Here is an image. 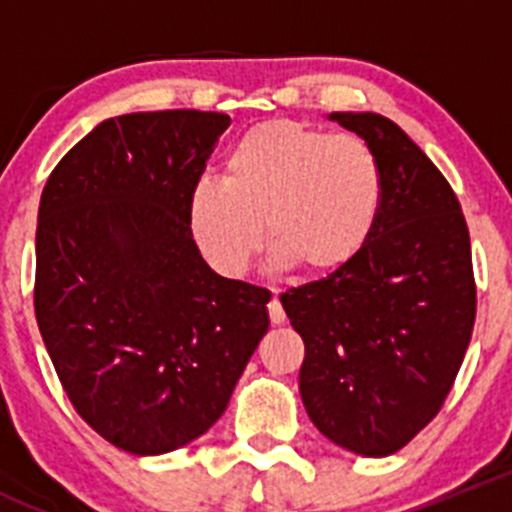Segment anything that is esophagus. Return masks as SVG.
Segmentation results:
<instances>
[{
    "label": "esophagus",
    "mask_w": 512,
    "mask_h": 512,
    "mask_svg": "<svg viewBox=\"0 0 512 512\" xmlns=\"http://www.w3.org/2000/svg\"><path fill=\"white\" fill-rule=\"evenodd\" d=\"M267 312H270L272 324H285L287 322V314H285V309H282V304H280V299H277V294H275V297H272V302L267 304Z\"/></svg>",
    "instance_id": "34e87169"
}]
</instances>
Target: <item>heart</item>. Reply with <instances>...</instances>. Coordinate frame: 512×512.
Here are the masks:
<instances>
[{
    "label": "heart",
    "instance_id": "1",
    "mask_svg": "<svg viewBox=\"0 0 512 512\" xmlns=\"http://www.w3.org/2000/svg\"><path fill=\"white\" fill-rule=\"evenodd\" d=\"M384 168L352 133L270 121L242 133L220 180L203 178L188 198V223L205 260L242 277L262 245L272 270L302 265L327 277L359 257L384 208Z\"/></svg>",
    "mask_w": 512,
    "mask_h": 512
}]
</instances>
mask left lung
<instances>
[{
	"label": "left lung",
	"instance_id": "obj_1",
	"mask_svg": "<svg viewBox=\"0 0 512 512\" xmlns=\"http://www.w3.org/2000/svg\"><path fill=\"white\" fill-rule=\"evenodd\" d=\"M374 148L379 223L344 270L280 294L304 342L299 394L314 426L356 456L404 448L441 411L476 322L471 237L456 193L379 113H329Z\"/></svg>",
	"mask_w": 512,
	"mask_h": 512
}]
</instances>
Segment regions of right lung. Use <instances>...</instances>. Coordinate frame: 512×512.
Returning <instances> with one entry per match:
<instances>
[{
  "instance_id": "obj_1",
  "label": "right lung",
  "mask_w": 512,
  "mask_h": 512,
  "mask_svg": "<svg viewBox=\"0 0 512 512\" xmlns=\"http://www.w3.org/2000/svg\"><path fill=\"white\" fill-rule=\"evenodd\" d=\"M225 113L106 118L49 175L34 312L76 414L136 456L203 436L270 329L267 289L200 255L188 198Z\"/></svg>"
}]
</instances>
